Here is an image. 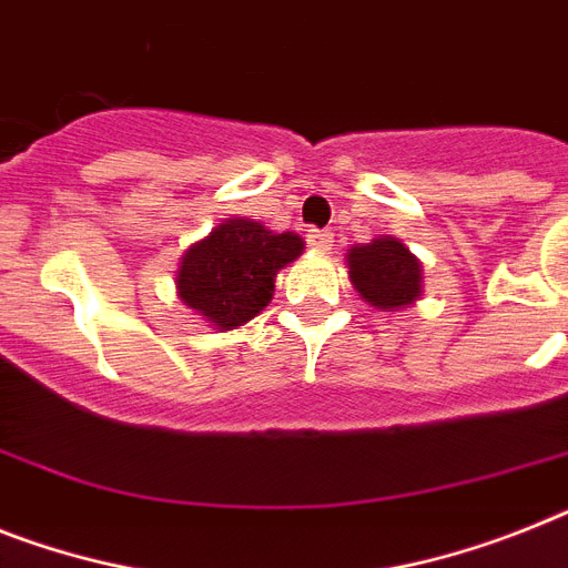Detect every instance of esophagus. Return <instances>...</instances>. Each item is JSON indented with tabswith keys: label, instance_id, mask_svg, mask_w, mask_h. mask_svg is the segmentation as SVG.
<instances>
[{
	"label": "esophagus",
	"instance_id": "1",
	"mask_svg": "<svg viewBox=\"0 0 568 568\" xmlns=\"http://www.w3.org/2000/svg\"><path fill=\"white\" fill-rule=\"evenodd\" d=\"M306 242L314 247V251H321V254H326V251H332V242H335V233L317 231V227H312V231L306 233Z\"/></svg>",
	"mask_w": 568,
	"mask_h": 568
}]
</instances>
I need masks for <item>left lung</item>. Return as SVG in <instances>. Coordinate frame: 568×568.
Wrapping results in <instances>:
<instances>
[{
  "instance_id": "1",
  "label": "left lung",
  "mask_w": 568,
  "mask_h": 568,
  "mask_svg": "<svg viewBox=\"0 0 568 568\" xmlns=\"http://www.w3.org/2000/svg\"><path fill=\"white\" fill-rule=\"evenodd\" d=\"M346 262L355 292L381 312H398L422 297V262L395 236L349 247Z\"/></svg>"
}]
</instances>
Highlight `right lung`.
<instances>
[{
    "instance_id": "add662e5",
    "label": "right lung",
    "mask_w": 568,
    "mask_h": 568,
    "mask_svg": "<svg viewBox=\"0 0 568 568\" xmlns=\"http://www.w3.org/2000/svg\"><path fill=\"white\" fill-rule=\"evenodd\" d=\"M300 254L297 233L265 231L254 219H227L184 251L175 288L184 306L227 332L268 306L276 271Z\"/></svg>"
}]
</instances>
